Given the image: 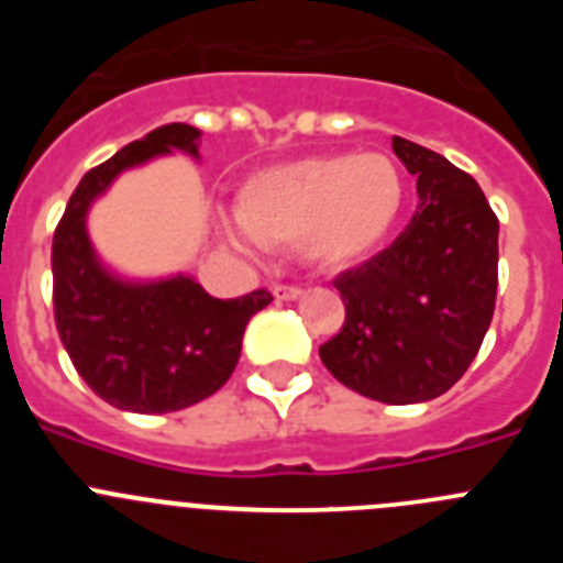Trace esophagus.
I'll use <instances>...</instances> for the list:
<instances>
[{
    "mask_svg": "<svg viewBox=\"0 0 563 563\" xmlns=\"http://www.w3.org/2000/svg\"><path fill=\"white\" fill-rule=\"evenodd\" d=\"M273 296H276V301H296V298L301 296V287L276 285V287H273Z\"/></svg>",
    "mask_w": 563,
    "mask_h": 563,
    "instance_id": "34e87169",
    "label": "esophagus"
}]
</instances>
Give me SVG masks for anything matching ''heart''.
Wrapping results in <instances>:
<instances>
[{"label": "heart", "instance_id": "1", "mask_svg": "<svg viewBox=\"0 0 563 563\" xmlns=\"http://www.w3.org/2000/svg\"><path fill=\"white\" fill-rule=\"evenodd\" d=\"M406 183L386 154H327L251 174L236 191L239 228L265 247H298L316 267L341 271L386 242Z\"/></svg>", "mask_w": 563, "mask_h": 563}]
</instances>
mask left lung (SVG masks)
Masks as SVG:
<instances>
[{
  "label": "left lung",
  "mask_w": 563,
  "mask_h": 563,
  "mask_svg": "<svg viewBox=\"0 0 563 563\" xmlns=\"http://www.w3.org/2000/svg\"><path fill=\"white\" fill-rule=\"evenodd\" d=\"M420 206L386 251L341 273V332L318 350L346 389L372 400L426 402L465 375L496 307L499 220L471 174L395 137Z\"/></svg>",
  "instance_id": "8db88e82"
}]
</instances>
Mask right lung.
<instances>
[{
  "instance_id": "right-lung-1",
  "label": "right lung",
  "mask_w": 563,
  "mask_h": 563,
  "mask_svg": "<svg viewBox=\"0 0 563 563\" xmlns=\"http://www.w3.org/2000/svg\"><path fill=\"white\" fill-rule=\"evenodd\" d=\"M200 129L166 123L84 174L53 236V307L69 361L101 400L134 415L180 411L220 391L267 290L213 298L191 276L126 278L92 247L87 217L123 172L172 152L200 161Z\"/></svg>"
}]
</instances>
